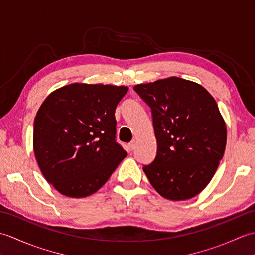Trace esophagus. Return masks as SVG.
<instances>
[{
    "label": "esophagus",
    "instance_id": "1",
    "mask_svg": "<svg viewBox=\"0 0 255 255\" xmlns=\"http://www.w3.org/2000/svg\"><path fill=\"white\" fill-rule=\"evenodd\" d=\"M128 149H129V151H133L134 149H136V141H134V140L128 144Z\"/></svg>",
    "mask_w": 255,
    "mask_h": 255
}]
</instances>
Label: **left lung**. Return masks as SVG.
I'll use <instances>...</instances> for the list:
<instances>
[{"label":"left lung","mask_w":255,"mask_h":255,"mask_svg":"<svg viewBox=\"0 0 255 255\" xmlns=\"http://www.w3.org/2000/svg\"><path fill=\"white\" fill-rule=\"evenodd\" d=\"M133 90L151 108L158 143L155 159L143 166L151 185L170 200L196 196L225 153L227 128L217 103L202 85L176 77Z\"/></svg>","instance_id":"obj_1"}]
</instances>
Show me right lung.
I'll use <instances>...</instances> for the list:
<instances>
[{
  "label": "right lung",
  "mask_w": 255,
  "mask_h": 255,
  "mask_svg": "<svg viewBox=\"0 0 255 255\" xmlns=\"http://www.w3.org/2000/svg\"><path fill=\"white\" fill-rule=\"evenodd\" d=\"M127 86L72 83L53 91L37 112L34 152L48 183L81 198L104 185L127 152L116 142L115 110Z\"/></svg>",
  "instance_id": "add662e5"
}]
</instances>
